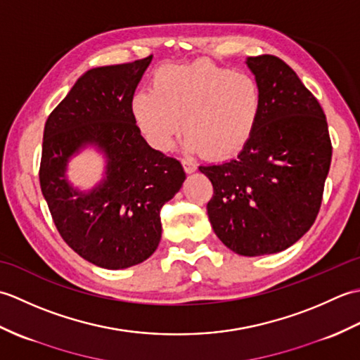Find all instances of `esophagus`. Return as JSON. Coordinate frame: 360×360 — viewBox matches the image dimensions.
Masks as SVG:
<instances>
[{
	"mask_svg": "<svg viewBox=\"0 0 360 360\" xmlns=\"http://www.w3.org/2000/svg\"><path fill=\"white\" fill-rule=\"evenodd\" d=\"M182 165H184V170H186V173H195L196 172V164L193 162L192 159H188V158H184L182 159Z\"/></svg>",
	"mask_w": 360,
	"mask_h": 360,
	"instance_id": "1",
	"label": "esophagus"
}]
</instances>
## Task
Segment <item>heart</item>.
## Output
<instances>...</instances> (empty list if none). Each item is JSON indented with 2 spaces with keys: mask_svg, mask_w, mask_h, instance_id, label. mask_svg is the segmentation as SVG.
Segmentation results:
<instances>
[{
  "mask_svg": "<svg viewBox=\"0 0 360 360\" xmlns=\"http://www.w3.org/2000/svg\"><path fill=\"white\" fill-rule=\"evenodd\" d=\"M131 112L153 148H170L182 120L188 150L227 158L254 134L262 112V89L254 75L209 60L165 65L156 71L151 89L134 94Z\"/></svg>",
  "mask_w": 360,
  "mask_h": 360,
  "instance_id": "1",
  "label": "heart"
}]
</instances>
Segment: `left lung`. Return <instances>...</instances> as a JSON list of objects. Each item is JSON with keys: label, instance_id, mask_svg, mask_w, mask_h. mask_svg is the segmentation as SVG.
Returning <instances> with one entry per match:
<instances>
[{"label": "left lung", "instance_id": "left-lung-1", "mask_svg": "<svg viewBox=\"0 0 360 360\" xmlns=\"http://www.w3.org/2000/svg\"><path fill=\"white\" fill-rule=\"evenodd\" d=\"M262 89L250 141L223 164L201 165L213 196V232L235 254H277L314 224L333 147L322 106L290 68L274 56L248 57Z\"/></svg>", "mask_w": 360, "mask_h": 360}]
</instances>
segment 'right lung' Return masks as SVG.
Segmentation results:
<instances>
[{
  "mask_svg": "<svg viewBox=\"0 0 360 360\" xmlns=\"http://www.w3.org/2000/svg\"><path fill=\"white\" fill-rule=\"evenodd\" d=\"M151 58L86 71L44 125L40 186L53 223L68 246L103 269L153 255L162 235L160 209L186 181L179 160L151 148L131 112ZM86 148L102 154L105 167L103 179L82 191L65 172Z\"/></svg>",
  "mask_w": 360,
  "mask_h": 360,
  "instance_id": "add662e5",
  "label": "right lung"
}]
</instances>
